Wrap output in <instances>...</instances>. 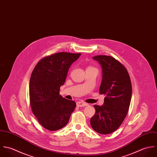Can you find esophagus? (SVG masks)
<instances>
[{
    "instance_id": "34e87169",
    "label": "esophagus",
    "mask_w": 157,
    "mask_h": 157,
    "mask_svg": "<svg viewBox=\"0 0 157 157\" xmlns=\"http://www.w3.org/2000/svg\"><path fill=\"white\" fill-rule=\"evenodd\" d=\"M76 105L78 107H85V106H87L89 104L85 102H82V101H79V102H77L76 103Z\"/></svg>"
}]
</instances>
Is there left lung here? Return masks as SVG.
Returning a JSON list of instances; mask_svg holds the SVG:
<instances>
[{
  "mask_svg": "<svg viewBox=\"0 0 157 157\" xmlns=\"http://www.w3.org/2000/svg\"><path fill=\"white\" fill-rule=\"evenodd\" d=\"M102 67L99 94H105L102 105H94L90 119L92 128L100 134H109L119 128L127 114L132 97V84L125 67L110 56L93 57Z\"/></svg>",
  "mask_w": 157,
  "mask_h": 157,
  "instance_id": "8db88e82",
  "label": "left lung"
}]
</instances>
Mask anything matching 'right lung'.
I'll use <instances>...</instances> for the list:
<instances>
[{"mask_svg": "<svg viewBox=\"0 0 157 157\" xmlns=\"http://www.w3.org/2000/svg\"><path fill=\"white\" fill-rule=\"evenodd\" d=\"M81 53L59 52L45 57L32 71L29 85L32 112L40 125L55 131L68 123L76 107L74 101L59 94L70 65Z\"/></svg>", "mask_w": 157, "mask_h": 157, "instance_id": "add662e5", "label": "right lung"}]
</instances>
